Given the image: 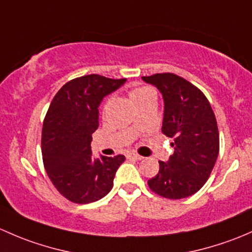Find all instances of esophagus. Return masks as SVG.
<instances>
[{
    "instance_id": "obj_1",
    "label": "esophagus",
    "mask_w": 252,
    "mask_h": 252,
    "mask_svg": "<svg viewBox=\"0 0 252 252\" xmlns=\"http://www.w3.org/2000/svg\"><path fill=\"white\" fill-rule=\"evenodd\" d=\"M127 159H133V160H143L144 158L141 157V155L136 154V153H129L127 154Z\"/></svg>"
}]
</instances>
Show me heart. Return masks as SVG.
<instances>
[{"instance_id": "b5f03b06", "label": "heart", "mask_w": 252, "mask_h": 252, "mask_svg": "<svg viewBox=\"0 0 252 252\" xmlns=\"http://www.w3.org/2000/svg\"><path fill=\"white\" fill-rule=\"evenodd\" d=\"M152 97H155L154 92L148 87H134L129 91V98H131V100L137 105V107ZM109 103H110V98H108V99L104 102V104H103L102 107L103 113L108 109Z\"/></svg>"}]
</instances>
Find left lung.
Segmentation results:
<instances>
[{
    "instance_id": "left-lung-1",
    "label": "left lung",
    "mask_w": 252,
    "mask_h": 252,
    "mask_svg": "<svg viewBox=\"0 0 252 252\" xmlns=\"http://www.w3.org/2000/svg\"><path fill=\"white\" fill-rule=\"evenodd\" d=\"M164 98L162 133L175 149L159 172L148 181L154 193L166 199L193 195L209 180L220 152V134L214 110L205 94L189 81L171 72L143 76Z\"/></svg>"
}]
</instances>
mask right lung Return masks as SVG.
I'll return each instance as SVG.
<instances>
[{
	"label": "right lung",
	"mask_w": 252,
	"mask_h": 252,
	"mask_svg": "<svg viewBox=\"0 0 252 252\" xmlns=\"http://www.w3.org/2000/svg\"><path fill=\"white\" fill-rule=\"evenodd\" d=\"M126 79L91 74L66 82L49 105L42 127V159L57 190L76 204H90L111 190L124 155L94 158L92 133L98 128L100 102Z\"/></svg>",
	"instance_id": "obj_1"
}]
</instances>
